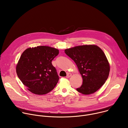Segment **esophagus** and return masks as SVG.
Here are the masks:
<instances>
[{"instance_id":"1","label":"esophagus","mask_w":128,"mask_h":128,"mask_svg":"<svg viewBox=\"0 0 128 128\" xmlns=\"http://www.w3.org/2000/svg\"><path fill=\"white\" fill-rule=\"evenodd\" d=\"M72 76V74H70V73H68V74H67V76H66V78H70V77H71Z\"/></svg>"}]
</instances>
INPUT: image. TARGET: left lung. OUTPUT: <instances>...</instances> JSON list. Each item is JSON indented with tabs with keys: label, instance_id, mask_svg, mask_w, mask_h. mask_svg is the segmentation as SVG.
<instances>
[{
	"label": "left lung",
	"instance_id": "1",
	"mask_svg": "<svg viewBox=\"0 0 128 128\" xmlns=\"http://www.w3.org/2000/svg\"><path fill=\"white\" fill-rule=\"evenodd\" d=\"M65 52L76 63L82 78V84L76 88L84 95L96 92L105 82L110 65L103 51L98 46L88 44L65 49Z\"/></svg>",
	"mask_w": 128,
	"mask_h": 128
}]
</instances>
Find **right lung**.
Here are the masks:
<instances>
[{
	"label": "right lung",
	"mask_w": 128,
	"mask_h": 128,
	"mask_svg": "<svg viewBox=\"0 0 128 128\" xmlns=\"http://www.w3.org/2000/svg\"><path fill=\"white\" fill-rule=\"evenodd\" d=\"M59 52L56 48L38 46L28 48L22 54L16 66V72L30 92L44 95L55 87L59 78L52 61Z\"/></svg>",
	"instance_id": "obj_1"
}]
</instances>
